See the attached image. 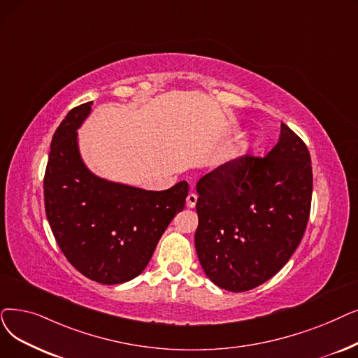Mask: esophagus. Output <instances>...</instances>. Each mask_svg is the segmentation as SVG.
Here are the masks:
<instances>
[{
    "label": "esophagus",
    "instance_id": "obj_1",
    "mask_svg": "<svg viewBox=\"0 0 358 358\" xmlns=\"http://www.w3.org/2000/svg\"><path fill=\"white\" fill-rule=\"evenodd\" d=\"M197 203V194L196 193H189L187 196V200H185V205H187V208H194Z\"/></svg>",
    "mask_w": 358,
    "mask_h": 358
}]
</instances>
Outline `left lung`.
Wrapping results in <instances>:
<instances>
[{
	"instance_id": "1",
	"label": "left lung",
	"mask_w": 358,
	"mask_h": 358,
	"mask_svg": "<svg viewBox=\"0 0 358 358\" xmlns=\"http://www.w3.org/2000/svg\"><path fill=\"white\" fill-rule=\"evenodd\" d=\"M312 192L308 149L284 122L266 157L244 155L201 177L194 244L210 281L243 292L281 271L304 236Z\"/></svg>"
}]
</instances>
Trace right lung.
Instances as JSON below:
<instances>
[{"label": "right lung", "instance_id": "right-lung-1", "mask_svg": "<svg viewBox=\"0 0 358 358\" xmlns=\"http://www.w3.org/2000/svg\"><path fill=\"white\" fill-rule=\"evenodd\" d=\"M92 102L66 115L55 130L43 177L45 212L67 260L105 285L127 282L149 263L164 231L185 205L187 181L149 192L93 176L82 162L77 129Z\"/></svg>", "mask_w": 358, "mask_h": 358}]
</instances>
